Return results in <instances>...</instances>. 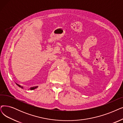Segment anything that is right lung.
<instances>
[{
    "label": "right lung",
    "instance_id": "right-lung-1",
    "mask_svg": "<svg viewBox=\"0 0 123 123\" xmlns=\"http://www.w3.org/2000/svg\"><path fill=\"white\" fill-rule=\"evenodd\" d=\"M17 84V85H18V86H19V87H21L22 88H23V86H20V85H19V84H17V83H16ZM38 87V86H35V87H31L30 89V90H33V89H36V88H37Z\"/></svg>",
    "mask_w": 123,
    "mask_h": 123
}]
</instances>
